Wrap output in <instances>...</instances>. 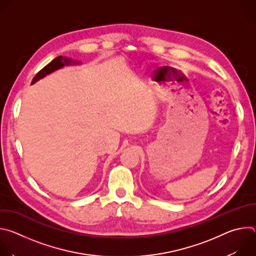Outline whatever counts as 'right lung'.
Here are the masks:
<instances>
[{
	"mask_svg": "<svg viewBox=\"0 0 256 256\" xmlns=\"http://www.w3.org/2000/svg\"><path fill=\"white\" fill-rule=\"evenodd\" d=\"M79 64V62L72 60L70 58H64V56H62L56 58L54 60H52L50 64H48L44 68H42L38 72V74L35 75V77L33 78L32 82H31V85L34 84L35 82H38L42 78L46 77V75L50 74V72H54L56 70H58V68H62L64 66H68V64Z\"/></svg>",
	"mask_w": 256,
	"mask_h": 256,
	"instance_id": "add662e5",
	"label": "right lung"
}]
</instances>
